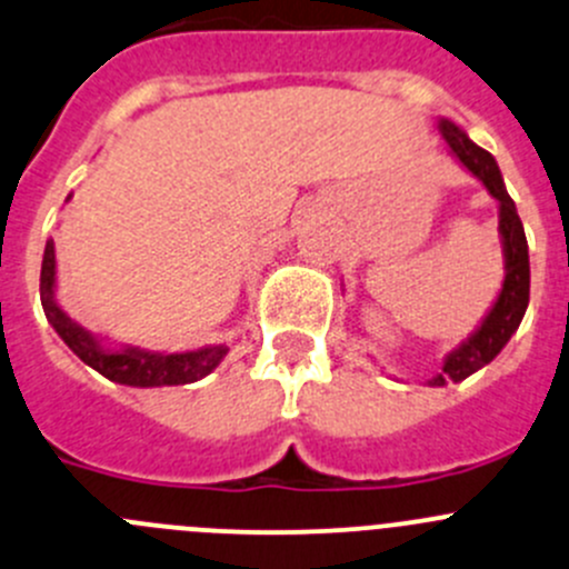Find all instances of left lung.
I'll use <instances>...</instances> for the list:
<instances>
[{
	"mask_svg": "<svg viewBox=\"0 0 569 569\" xmlns=\"http://www.w3.org/2000/svg\"><path fill=\"white\" fill-rule=\"evenodd\" d=\"M439 132H442V138L448 141L450 152L459 158L461 167H465L467 172L476 174V178L487 186L489 194L495 197V202H498V230L500 244H503L506 274L503 289H500L498 300L492 302L487 317L481 319V325H478L456 350H450L448 356H445L442 369L428 380V386H445L450 383V380L459 383V380L470 378L472 372L487 367V363L509 345L511 336L517 333L522 317H526L528 295H531V263H528L526 230H522L515 200H511L509 191H506L498 161H495L487 150L472 144L470 136L450 119H439Z\"/></svg>",
	"mask_w": 569,
	"mask_h": 569,
	"instance_id": "8db88e82",
	"label": "left lung"
}]
</instances>
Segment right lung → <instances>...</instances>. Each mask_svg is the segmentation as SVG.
I'll return each mask as SVG.
<instances>
[{
	"label": "right lung",
	"instance_id": "right-lung-1",
	"mask_svg": "<svg viewBox=\"0 0 569 569\" xmlns=\"http://www.w3.org/2000/svg\"><path fill=\"white\" fill-rule=\"evenodd\" d=\"M69 200V197H66ZM41 306L47 313L49 325L54 333L69 345V350L104 375L108 380L121 386H138V389H152V386H183L194 383V380L206 378L213 369L222 363L228 356V345H208L200 350L186 352H158V350H141V347L121 345L110 347L104 345L102 336H93L91 330L82 328L80 322L69 317L63 308L58 306L54 297V241H47L41 261Z\"/></svg>",
	"mask_w": 569,
	"mask_h": 569
}]
</instances>
